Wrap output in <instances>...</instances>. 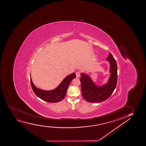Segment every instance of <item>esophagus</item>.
<instances>
[{
  "label": "esophagus",
  "instance_id": "34e87169",
  "mask_svg": "<svg viewBox=\"0 0 146 146\" xmlns=\"http://www.w3.org/2000/svg\"><path fill=\"white\" fill-rule=\"evenodd\" d=\"M76 77H79L80 76V72L79 71H77L76 72Z\"/></svg>",
  "mask_w": 146,
  "mask_h": 146
}]
</instances>
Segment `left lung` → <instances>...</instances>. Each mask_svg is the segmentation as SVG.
<instances>
[{
  "label": "left lung",
  "instance_id": "left-lung-1",
  "mask_svg": "<svg viewBox=\"0 0 146 146\" xmlns=\"http://www.w3.org/2000/svg\"><path fill=\"white\" fill-rule=\"evenodd\" d=\"M106 60L109 61L110 76L108 82L102 86H97L90 76L82 72L80 80L83 97L90 103H97L106 100L113 92L117 82V63L112 54L109 52Z\"/></svg>",
  "mask_w": 146,
  "mask_h": 146
}]
</instances>
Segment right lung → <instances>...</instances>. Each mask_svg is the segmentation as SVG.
I'll use <instances>...</instances> for the list:
<instances>
[{
	"label": "right lung",
	"instance_id": "right-lung-1",
	"mask_svg": "<svg viewBox=\"0 0 146 146\" xmlns=\"http://www.w3.org/2000/svg\"><path fill=\"white\" fill-rule=\"evenodd\" d=\"M76 77L75 73L69 74L63 80L57 87L50 91H46L37 88L34 85L30 76L31 83L34 93L40 99L48 102H58L64 99L69 84L71 81Z\"/></svg>",
	"mask_w": 146,
	"mask_h": 146
}]
</instances>
